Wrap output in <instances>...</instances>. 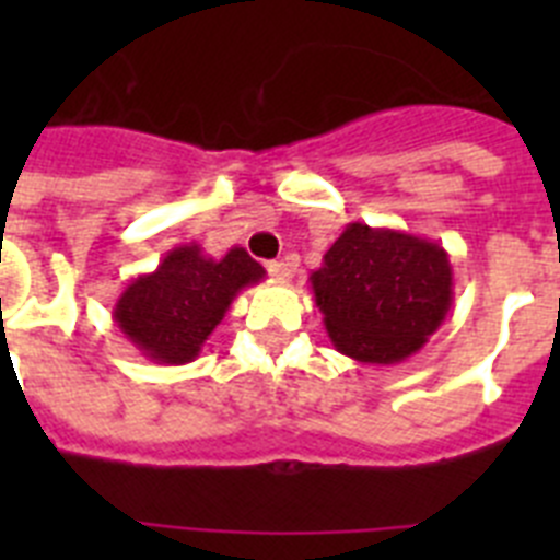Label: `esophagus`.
<instances>
[{"label": "esophagus", "mask_w": 560, "mask_h": 560, "mask_svg": "<svg viewBox=\"0 0 560 560\" xmlns=\"http://www.w3.org/2000/svg\"><path fill=\"white\" fill-rule=\"evenodd\" d=\"M266 269H269V275L275 277V280H280V283H289L291 280V266L283 264V260H271Z\"/></svg>", "instance_id": "1"}]
</instances>
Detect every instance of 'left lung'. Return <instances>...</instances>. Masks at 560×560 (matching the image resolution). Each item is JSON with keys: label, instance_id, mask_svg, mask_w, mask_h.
<instances>
[{"label": "left lung", "instance_id": "8db88e82", "mask_svg": "<svg viewBox=\"0 0 560 560\" xmlns=\"http://www.w3.org/2000/svg\"><path fill=\"white\" fill-rule=\"evenodd\" d=\"M308 280L334 348L361 364L418 353L454 300L443 246L361 221L345 226Z\"/></svg>", "mask_w": 560, "mask_h": 560}]
</instances>
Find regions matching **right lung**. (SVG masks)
<instances>
[{
  "mask_svg": "<svg viewBox=\"0 0 560 560\" xmlns=\"http://www.w3.org/2000/svg\"><path fill=\"white\" fill-rule=\"evenodd\" d=\"M264 277V266L241 246H232L219 260L205 255L199 244L176 246L151 275L133 277L112 316L145 359L187 364L201 353L232 300Z\"/></svg>",
  "mask_w": 560,
  "mask_h": 560,
  "instance_id": "obj_1",
  "label": "right lung"
}]
</instances>
